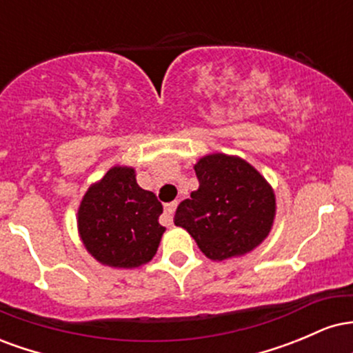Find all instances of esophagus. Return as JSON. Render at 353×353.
I'll list each match as a JSON object with an SVG mask.
<instances>
[{
  "label": "esophagus",
  "instance_id": "obj_1",
  "mask_svg": "<svg viewBox=\"0 0 353 353\" xmlns=\"http://www.w3.org/2000/svg\"><path fill=\"white\" fill-rule=\"evenodd\" d=\"M177 208V202H169V204L164 205V217L169 224H172V216H174V210Z\"/></svg>",
  "mask_w": 353,
  "mask_h": 353
}]
</instances>
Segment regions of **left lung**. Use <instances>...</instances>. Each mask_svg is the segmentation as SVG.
I'll return each instance as SVG.
<instances>
[{"mask_svg": "<svg viewBox=\"0 0 353 353\" xmlns=\"http://www.w3.org/2000/svg\"><path fill=\"white\" fill-rule=\"evenodd\" d=\"M199 189L177 205L174 224L196 239L214 261L242 255L267 237L275 197L250 164L225 154L205 156L194 165Z\"/></svg>", "mask_w": 353, "mask_h": 353, "instance_id": "obj_1", "label": "left lung"}]
</instances>
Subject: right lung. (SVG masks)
<instances>
[{
	"instance_id": "1",
	"label": "right lung",
	"mask_w": 353,
	"mask_h": 353,
	"mask_svg": "<svg viewBox=\"0 0 353 353\" xmlns=\"http://www.w3.org/2000/svg\"><path fill=\"white\" fill-rule=\"evenodd\" d=\"M161 214L163 204L137 185L134 169L112 168L81 202L79 234L99 262L131 269L157 252L164 232Z\"/></svg>"
}]
</instances>
